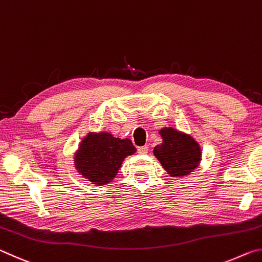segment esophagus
<instances>
[{
    "label": "esophagus",
    "mask_w": 262,
    "mask_h": 262,
    "mask_svg": "<svg viewBox=\"0 0 262 262\" xmlns=\"http://www.w3.org/2000/svg\"><path fill=\"white\" fill-rule=\"evenodd\" d=\"M148 150H149L148 145H143V147H140L139 149H137V151H139L140 155H145V154H148Z\"/></svg>",
    "instance_id": "1"
}]
</instances>
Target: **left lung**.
Masks as SVG:
<instances>
[{"mask_svg":"<svg viewBox=\"0 0 262 262\" xmlns=\"http://www.w3.org/2000/svg\"><path fill=\"white\" fill-rule=\"evenodd\" d=\"M163 143L154 148V155L171 177L188 176L201 162V148L192 136L172 127L159 130Z\"/></svg>","mask_w":262,"mask_h":262,"instance_id":"obj_1","label":"left lung"}]
</instances>
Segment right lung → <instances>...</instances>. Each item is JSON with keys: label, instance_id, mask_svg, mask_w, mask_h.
I'll return each instance as SVG.
<instances>
[{"label": "right lung", "instance_id": "1", "mask_svg": "<svg viewBox=\"0 0 262 262\" xmlns=\"http://www.w3.org/2000/svg\"><path fill=\"white\" fill-rule=\"evenodd\" d=\"M136 149L129 139L114 137L108 132H90L75 152V167L83 178L97 186L112 181L127 156Z\"/></svg>", "mask_w": 262, "mask_h": 262}]
</instances>
